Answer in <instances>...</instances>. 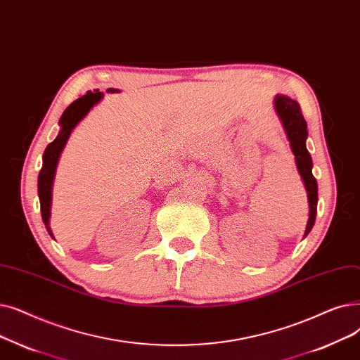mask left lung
Returning <instances> with one entry per match:
<instances>
[{
    "label": "left lung",
    "mask_w": 360,
    "mask_h": 360,
    "mask_svg": "<svg viewBox=\"0 0 360 360\" xmlns=\"http://www.w3.org/2000/svg\"><path fill=\"white\" fill-rule=\"evenodd\" d=\"M275 112L283 123V128L285 131L287 139L290 141L291 151L294 154L297 170L302 176L303 185L307 193V202H309V219L304 231V237L311 231L315 225L316 219V207H318V182L311 174V162L310 153L306 148V139H307V123L302 115L300 105L295 100L287 96H275L274 98Z\"/></svg>",
    "instance_id": "left-lung-1"
}]
</instances>
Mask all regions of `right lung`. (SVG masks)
Returning <instances> with one entry per match:
<instances>
[{"mask_svg":"<svg viewBox=\"0 0 360 360\" xmlns=\"http://www.w3.org/2000/svg\"><path fill=\"white\" fill-rule=\"evenodd\" d=\"M107 92L113 94V92H119V89L108 88ZM103 97H104L103 92H100L98 89H94V92L88 91L85 96L75 100L60 117L58 135L56 136L53 143L46 146L44 151L42 167L38 175V197L41 202V216H42L44 225L53 238H54V233L50 228V217H51V201H53V184H54L58 159L72 131L77 127V123H79L89 113L91 108L101 101Z\"/></svg>","mask_w":360,"mask_h":360,"instance_id":"obj_1","label":"right lung"}]
</instances>
